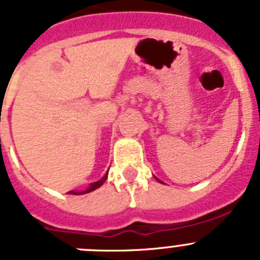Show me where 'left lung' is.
Masks as SVG:
<instances>
[{"label": "left lung", "mask_w": 260, "mask_h": 260, "mask_svg": "<svg viewBox=\"0 0 260 260\" xmlns=\"http://www.w3.org/2000/svg\"><path fill=\"white\" fill-rule=\"evenodd\" d=\"M156 180H157V178H156ZM157 181H158V182H160V183H162V182H161V181H160V180H157Z\"/></svg>", "instance_id": "8db88e82"}]
</instances>
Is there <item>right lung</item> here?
<instances>
[{
	"mask_svg": "<svg viewBox=\"0 0 260 260\" xmlns=\"http://www.w3.org/2000/svg\"><path fill=\"white\" fill-rule=\"evenodd\" d=\"M107 178H108V173L105 174L104 177H103L102 180L96 181V182L89 183V186H88V187H87L86 190H82V191H75V190H71V191H69V194H73V195H83V194H88V192H91V191H93V190L99 189V187H100V186H102L103 183L105 182V181H107Z\"/></svg>",
	"mask_w": 260,
	"mask_h": 260,
	"instance_id": "add662e5",
	"label": "right lung"
}]
</instances>
